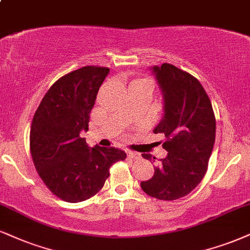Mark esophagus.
I'll return each mask as SVG.
<instances>
[{
  "label": "esophagus",
  "instance_id": "1",
  "mask_svg": "<svg viewBox=\"0 0 250 250\" xmlns=\"http://www.w3.org/2000/svg\"><path fill=\"white\" fill-rule=\"evenodd\" d=\"M127 156L130 159H133V160H138L140 158V154L139 153H135V152H132V150H128L127 152Z\"/></svg>",
  "mask_w": 250,
  "mask_h": 250
}]
</instances>
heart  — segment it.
<instances>
[{"instance_id":"obj_1","label":"heart","mask_w":250,"mask_h":250,"mask_svg":"<svg viewBox=\"0 0 250 250\" xmlns=\"http://www.w3.org/2000/svg\"><path fill=\"white\" fill-rule=\"evenodd\" d=\"M132 83H135V84H146V85H149L150 88H153V83L148 79H138Z\"/></svg>"}]
</instances>
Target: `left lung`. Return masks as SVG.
<instances>
[{
    "label": "left lung",
    "mask_w": 250,
    "mask_h": 250,
    "mask_svg": "<svg viewBox=\"0 0 250 250\" xmlns=\"http://www.w3.org/2000/svg\"><path fill=\"white\" fill-rule=\"evenodd\" d=\"M153 70L165 97V116L154 133L165 134L162 147L168 155L140 186L154 198L175 200L189 195L205 176L215 140V117L210 97L195 76L170 63ZM143 158L156 159L150 154Z\"/></svg>",
    "instance_id": "obj_1"
}]
</instances>
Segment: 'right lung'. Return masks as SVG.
<instances>
[{
	"label": "right lung",
	"instance_id": "1",
	"mask_svg": "<svg viewBox=\"0 0 250 250\" xmlns=\"http://www.w3.org/2000/svg\"><path fill=\"white\" fill-rule=\"evenodd\" d=\"M107 67L85 66L73 70L46 92L33 116L30 152L37 172L58 198L79 203L103 188L113 163L126 153L115 147H89L82 130L88 131L90 112Z\"/></svg>",
	"mask_w": 250,
	"mask_h": 250
}]
</instances>
